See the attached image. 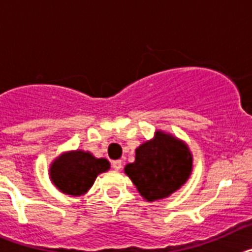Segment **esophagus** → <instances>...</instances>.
I'll return each mask as SVG.
<instances>
[{"mask_svg":"<svg viewBox=\"0 0 252 252\" xmlns=\"http://www.w3.org/2000/svg\"><path fill=\"white\" fill-rule=\"evenodd\" d=\"M111 165H112L113 170L119 171L122 166V162H121V160H113V161L111 162Z\"/></svg>","mask_w":252,"mask_h":252,"instance_id":"obj_1","label":"esophagus"}]
</instances>
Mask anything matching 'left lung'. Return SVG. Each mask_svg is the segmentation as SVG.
Returning <instances> with one entry per match:
<instances>
[{"label":"left lung","instance_id":"8db88e82","mask_svg":"<svg viewBox=\"0 0 252 252\" xmlns=\"http://www.w3.org/2000/svg\"><path fill=\"white\" fill-rule=\"evenodd\" d=\"M193 158L182 140L157 131L154 139L136 149L135 161L125 166L140 194L148 202L169 197L190 177Z\"/></svg>","mask_w":252,"mask_h":252}]
</instances>
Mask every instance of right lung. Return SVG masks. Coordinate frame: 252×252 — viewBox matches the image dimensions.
I'll return each mask as SVG.
<instances>
[{
  "mask_svg": "<svg viewBox=\"0 0 252 252\" xmlns=\"http://www.w3.org/2000/svg\"><path fill=\"white\" fill-rule=\"evenodd\" d=\"M110 169L107 159H97L83 150L68 151L53 161L49 175L60 192L69 195H82L90 190L98 174Z\"/></svg>",
  "mask_w": 252,
  "mask_h": 252,
  "instance_id": "1",
  "label": "right lung"
}]
</instances>
